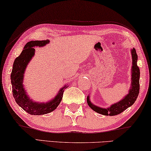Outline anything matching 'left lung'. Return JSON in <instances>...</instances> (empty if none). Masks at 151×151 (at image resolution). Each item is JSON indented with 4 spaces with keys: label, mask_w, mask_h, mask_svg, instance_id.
I'll use <instances>...</instances> for the list:
<instances>
[{
    "label": "left lung",
    "mask_w": 151,
    "mask_h": 151,
    "mask_svg": "<svg viewBox=\"0 0 151 151\" xmlns=\"http://www.w3.org/2000/svg\"><path fill=\"white\" fill-rule=\"evenodd\" d=\"M132 82L131 88L128 95H126L122 101L112 105L107 109L100 108L99 107L93 105L89 101V98H88L89 97H87V100L88 106L95 111L100 114L105 115V116H116L123 112L128 107L132 106L134 103L136 101L140 91V69L136 64L138 56L136 54L135 48L132 50Z\"/></svg>",
    "instance_id": "1"
}]
</instances>
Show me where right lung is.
I'll return each mask as SVG.
<instances>
[{"instance_id": "1", "label": "right lung", "mask_w": 151, "mask_h": 151, "mask_svg": "<svg viewBox=\"0 0 151 151\" xmlns=\"http://www.w3.org/2000/svg\"><path fill=\"white\" fill-rule=\"evenodd\" d=\"M50 41L48 40L42 41H31L25 45L21 54L15 58L13 63V70L11 72V79L12 84V91L15 101L21 108L32 115H43L48 114L56 109L60 103L63 97L64 91L66 86L60 90V92L56 97L50 102L46 104H39L33 102L29 99L23 86V78L25 69L27 64L32 56L34 55L35 46H44Z\"/></svg>"}]
</instances>
